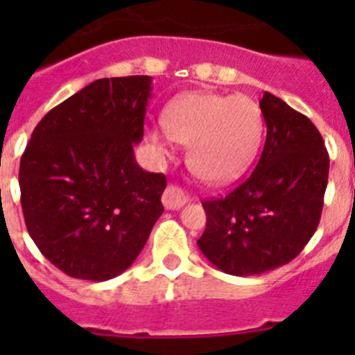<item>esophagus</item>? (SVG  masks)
<instances>
[{
  "label": "esophagus",
  "instance_id": "obj_1",
  "mask_svg": "<svg viewBox=\"0 0 355 355\" xmlns=\"http://www.w3.org/2000/svg\"><path fill=\"white\" fill-rule=\"evenodd\" d=\"M162 200H163V206H165L167 209H180L188 202V196L181 190L180 187L168 184V187L165 188V192H163Z\"/></svg>",
  "mask_w": 355,
  "mask_h": 355
}]
</instances>
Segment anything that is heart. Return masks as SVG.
Returning a JSON list of instances; mask_svg holds the SVG:
<instances>
[{
    "instance_id": "heart-1",
    "label": "heart",
    "mask_w": 355,
    "mask_h": 355,
    "mask_svg": "<svg viewBox=\"0 0 355 355\" xmlns=\"http://www.w3.org/2000/svg\"><path fill=\"white\" fill-rule=\"evenodd\" d=\"M168 139L190 146V167L200 180L222 184L240 178L256 156L263 133L261 110L247 96L188 92L163 112ZM147 139L162 155L168 142L150 130Z\"/></svg>"
}]
</instances>
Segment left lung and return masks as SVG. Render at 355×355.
Returning <instances> with one entry per match:
<instances>
[{
	"instance_id": "left-lung-1",
	"label": "left lung",
	"mask_w": 355,
	"mask_h": 355,
	"mask_svg": "<svg viewBox=\"0 0 355 355\" xmlns=\"http://www.w3.org/2000/svg\"><path fill=\"white\" fill-rule=\"evenodd\" d=\"M261 158L240 187L205 200L197 245L231 275H259L297 258L318 227L329 178L324 139L306 115L265 92Z\"/></svg>"
}]
</instances>
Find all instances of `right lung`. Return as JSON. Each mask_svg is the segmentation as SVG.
<instances>
[{
	"instance_id": "obj_1",
	"label": "right lung",
	"mask_w": 355,
	"mask_h": 355,
	"mask_svg": "<svg viewBox=\"0 0 355 355\" xmlns=\"http://www.w3.org/2000/svg\"><path fill=\"white\" fill-rule=\"evenodd\" d=\"M150 76L103 78L44 115L19 167L31 240L64 274L117 277L163 213V174L135 159Z\"/></svg>"
}]
</instances>
